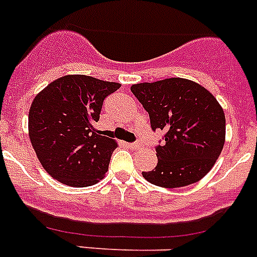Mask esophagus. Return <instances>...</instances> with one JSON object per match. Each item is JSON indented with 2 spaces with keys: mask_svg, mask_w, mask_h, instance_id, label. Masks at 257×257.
I'll list each match as a JSON object with an SVG mask.
<instances>
[{
  "mask_svg": "<svg viewBox=\"0 0 257 257\" xmlns=\"http://www.w3.org/2000/svg\"><path fill=\"white\" fill-rule=\"evenodd\" d=\"M129 148L133 149V150H135V149H139L140 142H131V144H129Z\"/></svg>",
  "mask_w": 257,
  "mask_h": 257,
  "instance_id": "1",
  "label": "esophagus"
}]
</instances>
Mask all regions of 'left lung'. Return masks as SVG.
<instances>
[{
	"mask_svg": "<svg viewBox=\"0 0 257 257\" xmlns=\"http://www.w3.org/2000/svg\"><path fill=\"white\" fill-rule=\"evenodd\" d=\"M131 91L148 111L153 131H163L158 163L142 176L158 187L193 184L210 171L221 154L226 118L217 99L196 82L167 78L132 85Z\"/></svg>",
	"mask_w": 257,
	"mask_h": 257,
	"instance_id": "8db88e82",
	"label": "left lung"
}]
</instances>
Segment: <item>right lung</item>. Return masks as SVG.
<instances>
[{
  "label": "right lung",
  "mask_w": 257,
  "mask_h": 257,
  "mask_svg": "<svg viewBox=\"0 0 257 257\" xmlns=\"http://www.w3.org/2000/svg\"><path fill=\"white\" fill-rule=\"evenodd\" d=\"M120 83L88 75H64L35 96L29 136L44 170L70 187L98 183L117 144L95 129L104 99Z\"/></svg>",
  "instance_id": "right-lung-1"
}]
</instances>
